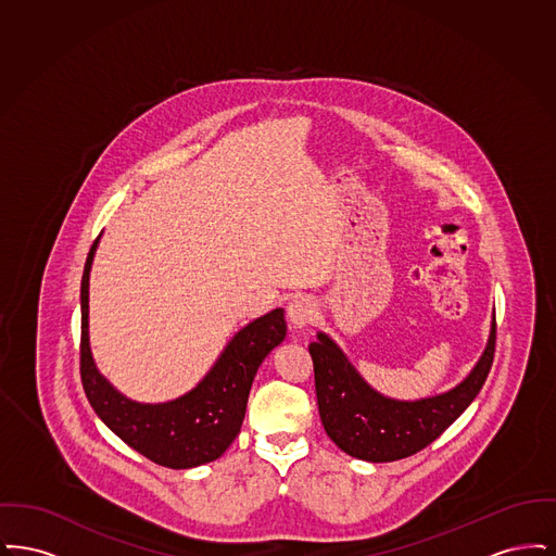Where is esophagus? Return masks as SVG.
I'll list each match as a JSON object with an SVG mask.
<instances>
[{
    "mask_svg": "<svg viewBox=\"0 0 556 556\" xmlns=\"http://www.w3.org/2000/svg\"><path fill=\"white\" fill-rule=\"evenodd\" d=\"M315 317H317V304L311 298L300 295V298L291 300L290 306H288V318H290L291 327L302 329V327L311 325Z\"/></svg>",
    "mask_w": 556,
    "mask_h": 556,
    "instance_id": "esophagus-1",
    "label": "esophagus"
}]
</instances>
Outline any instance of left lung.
<instances>
[{
  "mask_svg": "<svg viewBox=\"0 0 556 556\" xmlns=\"http://www.w3.org/2000/svg\"><path fill=\"white\" fill-rule=\"evenodd\" d=\"M494 350L496 317L485 352L460 386L442 396L397 402L370 390L345 361L342 350L327 336L318 333L317 342L308 345V352L315 367L323 427L338 448L361 460L392 463L413 456L438 440L476 400L492 369Z\"/></svg>",
  "mask_w": 556,
  "mask_h": 556,
  "instance_id": "8db88e82",
  "label": "left lung"
}]
</instances>
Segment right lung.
Masks as SVG:
<instances>
[{
	"mask_svg": "<svg viewBox=\"0 0 556 556\" xmlns=\"http://www.w3.org/2000/svg\"><path fill=\"white\" fill-rule=\"evenodd\" d=\"M96 248L98 239L87 254L80 281V381L85 396L125 444L160 467L191 469L211 463L238 438L254 375L266 354L286 340L283 311L277 308L243 327L211 372L186 396L166 404H137L108 383L89 352V270Z\"/></svg>",
	"mask_w": 556,
	"mask_h": 556,
	"instance_id": "add662e5",
	"label": "right lung"
}]
</instances>
